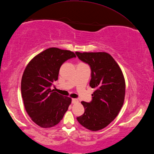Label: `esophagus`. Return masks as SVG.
Segmentation results:
<instances>
[{
    "label": "esophagus",
    "instance_id": "34e87169",
    "mask_svg": "<svg viewBox=\"0 0 154 154\" xmlns=\"http://www.w3.org/2000/svg\"><path fill=\"white\" fill-rule=\"evenodd\" d=\"M72 103L73 104L78 103V100L76 99H72Z\"/></svg>",
    "mask_w": 154,
    "mask_h": 154
}]
</instances>
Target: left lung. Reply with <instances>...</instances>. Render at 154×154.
I'll use <instances>...</instances> for the list:
<instances>
[{
    "label": "left lung",
    "mask_w": 154,
    "mask_h": 154,
    "mask_svg": "<svg viewBox=\"0 0 154 154\" xmlns=\"http://www.w3.org/2000/svg\"><path fill=\"white\" fill-rule=\"evenodd\" d=\"M76 54L91 67L89 85L95 88L90 103L82 101L85 108L77 120L93 131L103 129L114 120L123 104L125 82L122 71L114 58L106 52H80Z\"/></svg>",
    "instance_id": "8db88e82"
}]
</instances>
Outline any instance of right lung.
Returning a JSON list of instances; mask_svg holds the SVG:
<instances>
[{"label":"right lung","mask_w":154,"mask_h":154,"mask_svg":"<svg viewBox=\"0 0 154 154\" xmlns=\"http://www.w3.org/2000/svg\"><path fill=\"white\" fill-rule=\"evenodd\" d=\"M74 52L50 48L31 59L21 79V95L26 112L32 120L43 128H50L60 122L71 103L70 97L51 89L57 80L60 67Z\"/></svg>","instance_id":"right-lung-1"}]
</instances>
